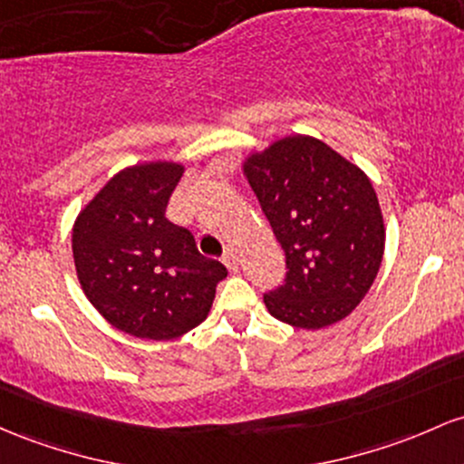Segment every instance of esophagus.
<instances>
[{"label": "esophagus", "mask_w": 464, "mask_h": 464, "mask_svg": "<svg viewBox=\"0 0 464 464\" xmlns=\"http://www.w3.org/2000/svg\"><path fill=\"white\" fill-rule=\"evenodd\" d=\"M222 262L227 264V268H228V271H233V273H236V271H237V266H240V264H237V251H233V248H228V251L224 253Z\"/></svg>", "instance_id": "1"}]
</instances>
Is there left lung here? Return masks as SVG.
<instances>
[{
  "label": "left lung",
  "instance_id": "obj_1",
  "mask_svg": "<svg viewBox=\"0 0 464 464\" xmlns=\"http://www.w3.org/2000/svg\"><path fill=\"white\" fill-rule=\"evenodd\" d=\"M242 171L286 256V279L264 295L268 313L304 330L348 317L374 284L385 248L365 171L304 134L248 154Z\"/></svg>",
  "mask_w": 464,
  "mask_h": 464
}]
</instances>
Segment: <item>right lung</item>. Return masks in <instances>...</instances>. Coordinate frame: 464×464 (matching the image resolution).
<instances>
[{
	"label": "right lung",
	"instance_id": "obj_1",
	"mask_svg": "<svg viewBox=\"0 0 464 464\" xmlns=\"http://www.w3.org/2000/svg\"><path fill=\"white\" fill-rule=\"evenodd\" d=\"M180 162L125 167L81 208L72 256L81 288L114 328L167 341L200 325L216 286L227 277L218 259L200 256L187 228L165 218L180 182Z\"/></svg>",
	"mask_w": 464,
	"mask_h": 464
}]
</instances>
